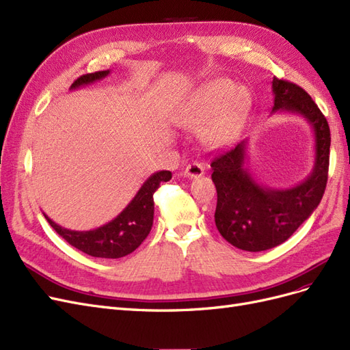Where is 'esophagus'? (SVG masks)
Masks as SVG:
<instances>
[{"instance_id": "obj_1", "label": "esophagus", "mask_w": 350, "mask_h": 350, "mask_svg": "<svg viewBox=\"0 0 350 350\" xmlns=\"http://www.w3.org/2000/svg\"><path fill=\"white\" fill-rule=\"evenodd\" d=\"M204 174V167L200 163H191L184 169V175L188 178H197Z\"/></svg>"}]
</instances>
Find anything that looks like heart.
I'll return each instance as SVG.
<instances>
[{
  "label": "heart",
  "instance_id": "heart-1",
  "mask_svg": "<svg viewBox=\"0 0 350 350\" xmlns=\"http://www.w3.org/2000/svg\"><path fill=\"white\" fill-rule=\"evenodd\" d=\"M250 93L228 79H216L203 84L185 105L179 124L185 130L203 131L210 146H220L237 134L248 113Z\"/></svg>",
  "mask_w": 350,
  "mask_h": 350
}]
</instances>
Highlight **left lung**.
Here are the masks:
<instances>
[{
    "label": "left lung",
    "instance_id": "obj_1",
    "mask_svg": "<svg viewBox=\"0 0 350 350\" xmlns=\"http://www.w3.org/2000/svg\"><path fill=\"white\" fill-rule=\"evenodd\" d=\"M271 113L298 115L314 134V166L302 183L291 188L260 184L247 167L248 139L215 157L211 179L216 185V228L232 245L251 252L280 245L323 198L330 154V129L311 96L293 83L273 79Z\"/></svg>",
    "mask_w": 350,
    "mask_h": 350
}]
</instances>
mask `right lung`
Wrapping results in <instances>:
<instances>
[{
    "label": "right lung",
    "instance_id": "add662e5",
    "mask_svg": "<svg viewBox=\"0 0 350 350\" xmlns=\"http://www.w3.org/2000/svg\"><path fill=\"white\" fill-rule=\"evenodd\" d=\"M111 74V70L84 74L71 84L70 90H76L89 84L103 80ZM172 178L169 171H159L146 179L139 191L134 196L121 213L92 230H71L62 228L45 213L48 224L55 229L59 237L64 238L70 245L76 247L84 254L98 258H121L129 256L147 238L153 226L154 201L153 194L162 183Z\"/></svg>",
    "mask_w": 350,
    "mask_h": 350
}]
</instances>
